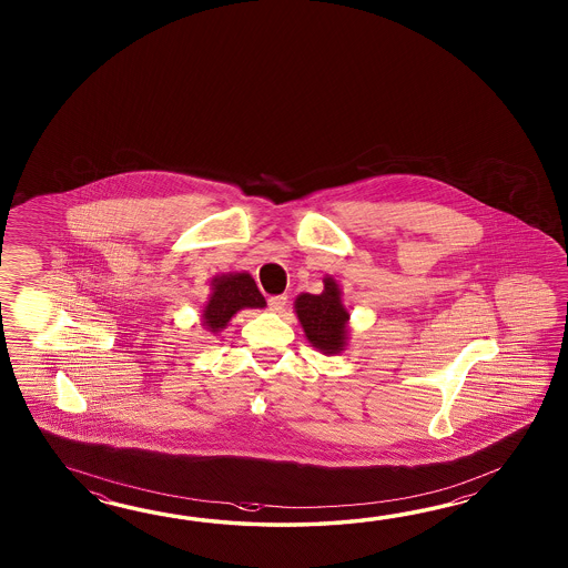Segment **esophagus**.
Here are the masks:
<instances>
[{
    "label": "esophagus",
    "mask_w": 568,
    "mask_h": 568,
    "mask_svg": "<svg viewBox=\"0 0 568 568\" xmlns=\"http://www.w3.org/2000/svg\"><path fill=\"white\" fill-rule=\"evenodd\" d=\"M286 302H288L286 296H272V298L267 301V306H270L272 313H282L284 306H286Z\"/></svg>",
    "instance_id": "1"
}]
</instances>
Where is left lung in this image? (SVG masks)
<instances>
[{
	"mask_svg": "<svg viewBox=\"0 0 568 568\" xmlns=\"http://www.w3.org/2000/svg\"><path fill=\"white\" fill-rule=\"evenodd\" d=\"M321 294L302 292L294 301L304 337L323 355H338L349 343V311L343 304V290L333 276L323 278Z\"/></svg>",
	"mask_w": 568,
	"mask_h": 568,
	"instance_id": "left-lung-1",
	"label": "left lung"
}]
</instances>
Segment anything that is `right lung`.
<instances>
[{
    "mask_svg": "<svg viewBox=\"0 0 568 568\" xmlns=\"http://www.w3.org/2000/svg\"><path fill=\"white\" fill-rule=\"evenodd\" d=\"M243 308H266V298L247 272H227L211 280V294L203 306L201 323L217 335Z\"/></svg>",
    "mask_w": 568,
    "mask_h": 568,
    "instance_id": "add662e5",
    "label": "right lung"
}]
</instances>
